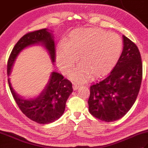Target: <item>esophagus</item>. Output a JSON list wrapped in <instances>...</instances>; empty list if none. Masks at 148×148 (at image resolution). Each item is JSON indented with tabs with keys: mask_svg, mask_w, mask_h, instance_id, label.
<instances>
[{
	"mask_svg": "<svg viewBox=\"0 0 148 148\" xmlns=\"http://www.w3.org/2000/svg\"><path fill=\"white\" fill-rule=\"evenodd\" d=\"M72 86H73V89L74 90H77L78 88H79V87L80 86L79 84L76 83H74L73 84H72Z\"/></svg>",
	"mask_w": 148,
	"mask_h": 148,
	"instance_id": "1",
	"label": "esophagus"
}]
</instances>
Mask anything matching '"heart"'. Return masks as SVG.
<instances>
[{
  "label": "heart",
  "mask_w": 148,
  "mask_h": 148,
  "mask_svg": "<svg viewBox=\"0 0 148 148\" xmlns=\"http://www.w3.org/2000/svg\"><path fill=\"white\" fill-rule=\"evenodd\" d=\"M123 50V40L117 34L99 29H77L69 34L65 43L56 50V62L67 74L77 62L79 65L71 77L79 82L106 76L117 64Z\"/></svg>",
  "instance_id": "b5f03b06"
}]
</instances>
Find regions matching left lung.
<instances>
[{"label": "left lung", "mask_w": 148, "mask_h": 148, "mask_svg": "<svg viewBox=\"0 0 148 148\" xmlns=\"http://www.w3.org/2000/svg\"><path fill=\"white\" fill-rule=\"evenodd\" d=\"M123 48L108 77L90 86L89 111L106 122L124 116L136 101L143 77L141 56L136 44L123 36Z\"/></svg>", "instance_id": "1"}]
</instances>
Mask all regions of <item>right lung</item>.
Returning <instances> with one entry per match:
<instances>
[{
  "label": "right lung",
  "mask_w": 148,
  "mask_h": 148,
  "mask_svg": "<svg viewBox=\"0 0 148 148\" xmlns=\"http://www.w3.org/2000/svg\"><path fill=\"white\" fill-rule=\"evenodd\" d=\"M41 44L48 50L52 62H55V45L51 33L47 29L28 32L16 44L8 62V74L10 75L14 62L21 50L35 44ZM48 83L40 95L34 100L21 99L14 92L8 78L12 97L21 112L31 120L39 124H48L60 118L64 114L65 104L72 93V83L62 74L53 72Z\"/></svg>",
  "instance_id": "add662e5"
}]
</instances>
